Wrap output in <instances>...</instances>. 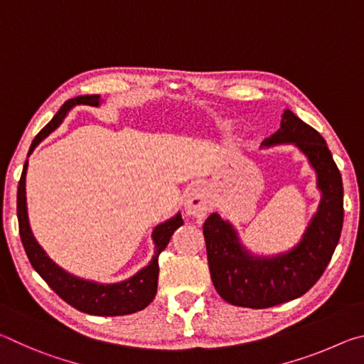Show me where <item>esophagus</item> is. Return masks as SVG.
Returning a JSON list of instances; mask_svg holds the SVG:
<instances>
[{"mask_svg": "<svg viewBox=\"0 0 364 364\" xmlns=\"http://www.w3.org/2000/svg\"><path fill=\"white\" fill-rule=\"evenodd\" d=\"M184 210L196 218H202L210 212V193L205 186H194L188 191L184 199Z\"/></svg>", "mask_w": 364, "mask_h": 364, "instance_id": "obj_1", "label": "esophagus"}]
</instances>
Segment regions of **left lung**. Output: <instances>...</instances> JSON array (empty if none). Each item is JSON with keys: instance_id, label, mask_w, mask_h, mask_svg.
I'll list each match as a JSON object with an SVG mask.
<instances>
[{"instance_id": "1", "label": "left lung", "mask_w": 364, "mask_h": 364, "mask_svg": "<svg viewBox=\"0 0 364 364\" xmlns=\"http://www.w3.org/2000/svg\"><path fill=\"white\" fill-rule=\"evenodd\" d=\"M294 144L308 159L321 191L318 212L300 242L276 255H255L241 242L236 228L212 213L204 223L210 278L221 299L247 308H269L299 299L321 278L341 239L343 225L342 176L324 138L292 110L262 147Z\"/></svg>"}]
</instances>
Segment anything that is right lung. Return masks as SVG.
I'll use <instances>...</instances> for the list:
<instances>
[{
    "instance_id": "1",
    "label": "right lung",
    "mask_w": 364,
    "mask_h": 364,
    "mask_svg": "<svg viewBox=\"0 0 364 364\" xmlns=\"http://www.w3.org/2000/svg\"><path fill=\"white\" fill-rule=\"evenodd\" d=\"M85 104V106L97 107L101 100L97 95L77 96L73 100L64 102V106L59 109V112L53 117V120L36 134L32 146H30L28 156L33 149L45 139L49 133L56 130L63 123L67 112L72 107ZM28 160H26L22 170V176L17 188V220H19V232L21 241L30 263L35 268L46 284L56 292L60 299L72 305L77 310L88 313L95 316H122L132 315V313L141 311L143 308L151 304L157 294V279H159V255L170 242L171 234L176 231V228L183 225L181 213H176L173 218H170L164 223L157 225L152 231V241L156 245L154 257L147 267L139 269L136 274L125 281L114 282V284H101V282L82 279L78 276L67 273L59 264L54 263L48 254L43 250L41 245L36 242L32 232V228L28 223L27 213V197H26V175H27Z\"/></svg>"
}]
</instances>
